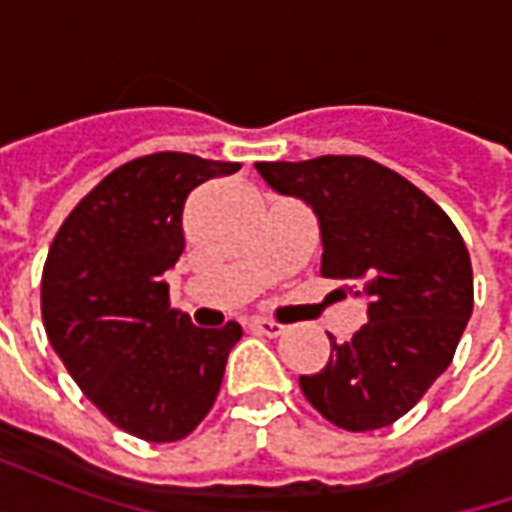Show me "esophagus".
Wrapping results in <instances>:
<instances>
[{
	"label": "esophagus",
	"instance_id": "34e87169",
	"mask_svg": "<svg viewBox=\"0 0 512 512\" xmlns=\"http://www.w3.org/2000/svg\"><path fill=\"white\" fill-rule=\"evenodd\" d=\"M252 329H255L257 334H263V337H282V334L288 332V326H282V323L277 321H268V318H257V321H252Z\"/></svg>",
	"mask_w": 512,
	"mask_h": 512
}]
</instances>
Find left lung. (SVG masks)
Instances as JSON below:
<instances>
[{"label":"left lung","instance_id":"obj_1","mask_svg":"<svg viewBox=\"0 0 512 512\" xmlns=\"http://www.w3.org/2000/svg\"><path fill=\"white\" fill-rule=\"evenodd\" d=\"M279 194L310 205L321 224V274L370 296L367 323L334 343L301 392L351 433L392 425L450 367L472 318L469 249L447 213L395 169L365 156L257 161Z\"/></svg>","mask_w":512,"mask_h":512}]
</instances>
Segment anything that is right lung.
Masks as SVG:
<instances>
[{"instance_id":"right-lung-1","label":"right lung","mask_w":512,"mask_h":512,"mask_svg":"<svg viewBox=\"0 0 512 512\" xmlns=\"http://www.w3.org/2000/svg\"><path fill=\"white\" fill-rule=\"evenodd\" d=\"M241 164L150 153L112 169L51 241L40 312L51 348L112 425L153 444L189 436L219 395L241 326L200 329L169 307L183 205Z\"/></svg>"}]
</instances>
